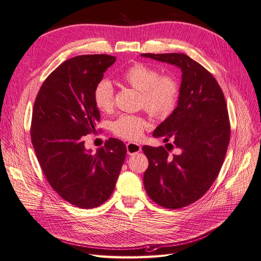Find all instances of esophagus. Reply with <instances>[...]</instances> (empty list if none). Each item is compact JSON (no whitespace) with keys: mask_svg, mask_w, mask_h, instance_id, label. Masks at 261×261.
<instances>
[{"mask_svg":"<svg viewBox=\"0 0 261 261\" xmlns=\"http://www.w3.org/2000/svg\"><path fill=\"white\" fill-rule=\"evenodd\" d=\"M126 149H127V153L129 155L132 154H135L141 151V146L137 143H128L126 145Z\"/></svg>","mask_w":261,"mask_h":261,"instance_id":"esophagus-1","label":"esophagus"}]
</instances>
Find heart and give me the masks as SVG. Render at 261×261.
I'll list each match as a JSON object with an SVG mask.
<instances>
[{
  "label": "heart",
  "mask_w": 261,
  "mask_h": 261,
  "mask_svg": "<svg viewBox=\"0 0 261 261\" xmlns=\"http://www.w3.org/2000/svg\"><path fill=\"white\" fill-rule=\"evenodd\" d=\"M121 80L140 92L139 103L153 116H167L174 109L178 86L171 75H159L158 70L144 63H135L121 74ZM114 90L108 80H101L94 86L92 98L101 112H110L113 108ZM149 123L143 116L122 115L112 124L115 135L124 139L136 140L143 135Z\"/></svg>",
  "instance_id": "heart-1"
}]
</instances>
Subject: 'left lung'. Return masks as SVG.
Wrapping results in <instances>:
<instances>
[{
    "instance_id": "1",
    "label": "left lung",
    "mask_w": 261,
    "mask_h": 261,
    "mask_svg": "<svg viewBox=\"0 0 261 261\" xmlns=\"http://www.w3.org/2000/svg\"><path fill=\"white\" fill-rule=\"evenodd\" d=\"M181 70L177 106L154 129L165 147L144 146L149 165L144 186L155 203L168 209L188 206L206 194L222 167L230 141L224 94L216 78L183 53L140 54ZM168 141L180 150L168 155Z\"/></svg>"
}]
</instances>
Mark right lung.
I'll list each match as a JSON object with an SVG mask.
<instances>
[{"mask_svg": "<svg viewBox=\"0 0 261 261\" xmlns=\"http://www.w3.org/2000/svg\"><path fill=\"white\" fill-rule=\"evenodd\" d=\"M115 61L107 54L65 61L44 81L34 105L30 134L40 167L54 191L82 209L110 198L125 160L121 140L110 138L96 152L84 141L100 121L94 86Z\"/></svg>", "mask_w": 261, "mask_h": 261, "instance_id": "right-lung-1", "label": "right lung"}]
</instances>
